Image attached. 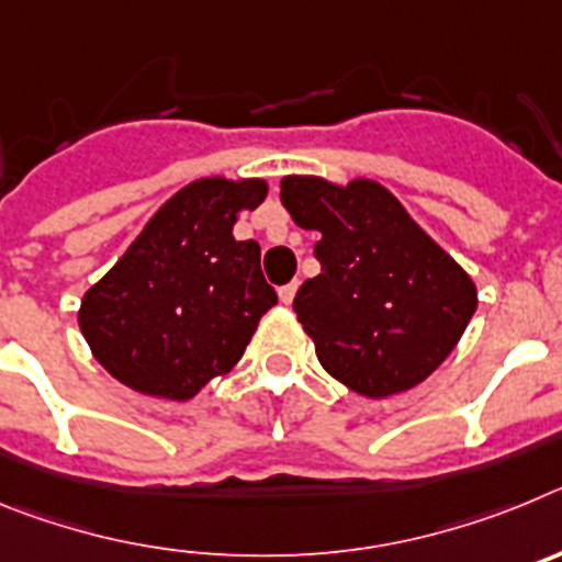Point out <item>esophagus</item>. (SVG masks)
<instances>
[{
    "label": "esophagus",
    "mask_w": 562,
    "mask_h": 562,
    "mask_svg": "<svg viewBox=\"0 0 562 562\" xmlns=\"http://www.w3.org/2000/svg\"><path fill=\"white\" fill-rule=\"evenodd\" d=\"M295 292H297V281H290V284L278 286V297H281V304H292Z\"/></svg>",
    "instance_id": "obj_1"
}]
</instances>
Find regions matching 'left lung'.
<instances>
[{
    "label": "left lung",
    "mask_w": 562,
    "mask_h": 562,
    "mask_svg": "<svg viewBox=\"0 0 562 562\" xmlns=\"http://www.w3.org/2000/svg\"><path fill=\"white\" fill-rule=\"evenodd\" d=\"M281 202L297 227L321 236V276L292 301L321 366L371 400L434 374L479 306L470 276L371 180L340 188L284 177Z\"/></svg>",
    "instance_id": "obj_1"
}]
</instances>
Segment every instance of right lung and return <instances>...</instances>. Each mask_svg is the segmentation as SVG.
Wrapping results in <instances>:
<instances>
[{"label":"right lung","mask_w":562,"mask_h":562,"mask_svg":"<svg viewBox=\"0 0 562 562\" xmlns=\"http://www.w3.org/2000/svg\"><path fill=\"white\" fill-rule=\"evenodd\" d=\"M265 196V180L191 182L83 295L78 324L114 380L182 402L241 360L261 315L278 304L258 241L233 238L236 213Z\"/></svg>","instance_id":"1"}]
</instances>
